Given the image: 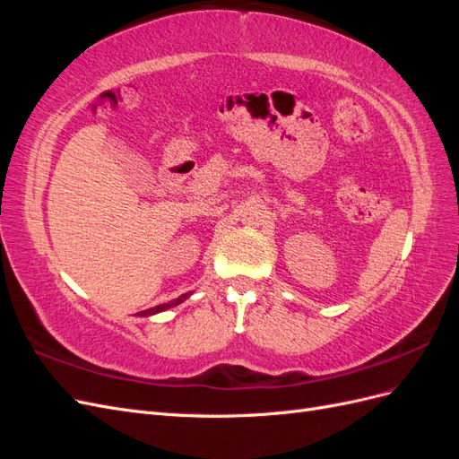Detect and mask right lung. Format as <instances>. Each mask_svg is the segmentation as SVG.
Masks as SVG:
<instances>
[{
  "mask_svg": "<svg viewBox=\"0 0 459 459\" xmlns=\"http://www.w3.org/2000/svg\"><path fill=\"white\" fill-rule=\"evenodd\" d=\"M189 297H191V293H184L182 297H178V299H174V300H170V302L159 304V307H155V308H149V310H143V312L135 314V316H142V317H147V316H155V314H159V312H164V310H169V308H174V307H178V304H182V302H184V300H187Z\"/></svg>",
  "mask_w": 459,
  "mask_h": 459,
  "instance_id": "1",
  "label": "right lung"
}]
</instances>
